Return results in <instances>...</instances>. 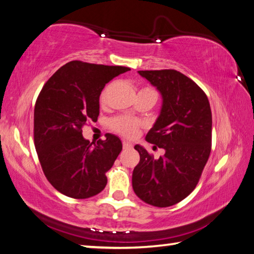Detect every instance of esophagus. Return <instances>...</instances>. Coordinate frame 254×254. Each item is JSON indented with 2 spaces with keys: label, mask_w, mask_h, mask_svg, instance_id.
Instances as JSON below:
<instances>
[{
  "label": "esophagus",
  "mask_w": 254,
  "mask_h": 254,
  "mask_svg": "<svg viewBox=\"0 0 254 254\" xmlns=\"http://www.w3.org/2000/svg\"><path fill=\"white\" fill-rule=\"evenodd\" d=\"M123 147H124L125 149H128V148H131L132 145H131L130 143L126 142V140H123Z\"/></svg>",
  "instance_id": "obj_1"
}]
</instances>
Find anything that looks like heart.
I'll return each instance as SVG.
<instances>
[{
    "instance_id": "obj_1",
    "label": "heart",
    "mask_w": 254,
    "mask_h": 254,
    "mask_svg": "<svg viewBox=\"0 0 254 254\" xmlns=\"http://www.w3.org/2000/svg\"><path fill=\"white\" fill-rule=\"evenodd\" d=\"M143 90H148V89H143ZM111 127L112 129L119 132L120 135H123L125 137H134L137 135V132H138L140 123L137 122L135 119H131L128 117H118L111 120Z\"/></svg>"
}]
</instances>
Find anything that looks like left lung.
Instances as JSON below:
<instances>
[{"label":"left lung","mask_w":254,"mask_h":254,"mask_svg":"<svg viewBox=\"0 0 254 254\" xmlns=\"http://www.w3.org/2000/svg\"><path fill=\"white\" fill-rule=\"evenodd\" d=\"M162 97L159 117L145 139L164 149L154 159L140 145L139 163L132 171V189L143 201L173 206L192 192L208 161L211 110L205 92L176 69L138 70Z\"/></svg>","instance_id":"left-lung-1"}]
</instances>
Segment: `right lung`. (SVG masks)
<instances>
[{
    "instance_id": "obj_1",
    "label": "right lung",
    "mask_w": 254,
    "mask_h": 254,
    "mask_svg": "<svg viewBox=\"0 0 254 254\" xmlns=\"http://www.w3.org/2000/svg\"><path fill=\"white\" fill-rule=\"evenodd\" d=\"M130 68L73 61L46 82L33 114V137L47 180L65 196L85 199L105 189L106 172L123 149L119 137L90 143L82 135L97 122L100 94L108 82Z\"/></svg>"
}]
</instances>
